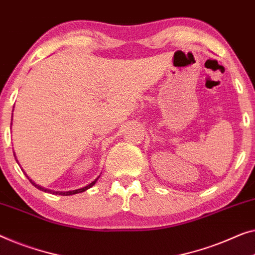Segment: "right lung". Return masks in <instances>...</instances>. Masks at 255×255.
<instances>
[{
  "mask_svg": "<svg viewBox=\"0 0 255 255\" xmlns=\"http://www.w3.org/2000/svg\"><path fill=\"white\" fill-rule=\"evenodd\" d=\"M12 112H13V110H12ZM12 115H13V114H12ZM11 125H12V116H11ZM13 155H14V158H16L17 163H18V164H19V162H18V160H17V157H16V154H14V152H13ZM19 167H20V165H19ZM20 168H21V167H20ZM21 170H23V169H21ZM23 172L25 173V176H26V177H27V179H29V182H31V183H32V185H34V186L36 187V189L41 190V191H43V192H49V193H53V194H58V195H72V194H77V193H82V192H84V191H86V190H88V189H91V187H92V186H93L95 183H97V180L99 179V177H100V176H99L97 179H95V180H93V182H92V183H90V184H88V185H86V186H84V187H82V189H78V190H73V191H66V192H60V191H51V190H48V189H45V187H42V186H40V185H38V184H36V183H34V182H33V180L31 179V178H29V177L27 176V173H26V172H25L24 170H23Z\"/></svg>",
  "mask_w": 255,
  "mask_h": 255,
  "instance_id": "obj_1",
  "label": "right lung"
}]
</instances>
